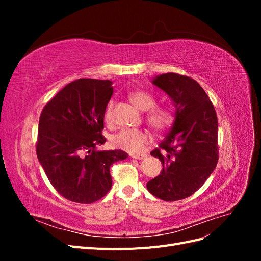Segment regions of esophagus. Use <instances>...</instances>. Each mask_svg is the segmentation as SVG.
Returning <instances> with one entry per match:
<instances>
[{"instance_id":"34e87169","label":"esophagus","mask_w":261,"mask_h":261,"mask_svg":"<svg viewBox=\"0 0 261 261\" xmlns=\"http://www.w3.org/2000/svg\"><path fill=\"white\" fill-rule=\"evenodd\" d=\"M130 158H133V159H138V160H144L145 158L147 156V154H139V153H130L129 154Z\"/></svg>"}]
</instances>
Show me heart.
<instances>
[{
  "label": "heart",
  "mask_w": 261,
  "mask_h": 261,
  "mask_svg": "<svg viewBox=\"0 0 261 261\" xmlns=\"http://www.w3.org/2000/svg\"><path fill=\"white\" fill-rule=\"evenodd\" d=\"M132 103L141 111H149L146 114L147 123L155 132H164L169 129L174 123V113L170 109L164 107H155L156 100L152 93L147 90H134L128 93ZM155 108H153V107ZM113 102H110L105 112V121L108 125L112 124ZM150 136L144 129H122L112 138L114 147L120 148L130 153L143 151L149 143Z\"/></svg>",
  "instance_id": "1"
}]
</instances>
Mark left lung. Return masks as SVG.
<instances>
[{
  "label": "left lung",
  "mask_w": 261,
  "mask_h": 261,
  "mask_svg": "<svg viewBox=\"0 0 261 261\" xmlns=\"http://www.w3.org/2000/svg\"><path fill=\"white\" fill-rule=\"evenodd\" d=\"M152 84L169 94L176 111L168 136L150 152L163 169L147 189L164 201L180 200L198 191L216 169L218 117L208 94L193 78L168 73Z\"/></svg>",
  "instance_id": "1"
}]
</instances>
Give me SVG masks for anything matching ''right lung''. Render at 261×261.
<instances>
[{"label": "right lung", "mask_w": 261, "mask_h": 261, "mask_svg": "<svg viewBox=\"0 0 261 261\" xmlns=\"http://www.w3.org/2000/svg\"><path fill=\"white\" fill-rule=\"evenodd\" d=\"M112 93L111 81L81 78L42 110L37 156L55 191L67 200L92 203L105 197L112 186L110 167L128 156L123 150H96L107 141L102 130Z\"/></svg>", "instance_id": "1"}]
</instances>
